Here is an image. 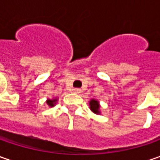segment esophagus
Masks as SVG:
<instances>
[{"mask_svg":"<svg viewBox=\"0 0 160 160\" xmlns=\"http://www.w3.org/2000/svg\"><path fill=\"white\" fill-rule=\"evenodd\" d=\"M74 92H76V93H81V89H79V88H75V89H74Z\"/></svg>","mask_w":160,"mask_h":160,"instance_id":"esophagus-1","label":"esophagus"}]
</instances>
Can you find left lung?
Here are the masks:
<instances>
[{
	"label": "left lung",
	"mask_w": 160,
	"mask_h": 160,
	"mask_svg": "<svg viewBox=\"0 0 160 160\" xmlns=\"http://www.w3.org/2000/svg\"><path fill=\"white\" fill-rule=\"evenodd\" d=\"M90 109L92 112L97 115H101V105H100V102L96 99H92L89 102Z\"/></svg>",
	"instance_id": "8db88e82"
}]
</instances>
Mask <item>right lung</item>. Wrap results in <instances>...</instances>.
I'll list each match as a JSON object with an SVG mask.
<instances>
[{
    "label": "right lung",
    "instance_id": "add662e5",
    "mask_svg": "<svg viewBox=\"0 0 160 160\" xmlns=\"http://www.w3.org/2000/svg\"><path fill=\"white\" fill-rule=\"evenodd\" d=\"M58 102V98H53V99H47L46 103L50 108L54 107V105Z\"/></svg>",
    "mask_w": 160,
    "mask_h": 160
}]
</instances>
